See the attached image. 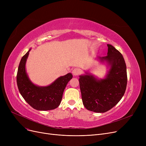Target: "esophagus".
Here are the masks:
<instances>
[{
    "label": "esophagus",
    "instance_id": "34e87169",
    "mask_svg": "<svg viewBox=\"0 0 146 146\" xmlns=\"http://www.w3.org/2000/svg\"><path fill=\"white\" fill-rule=\"evenodd\" d=\"M81 71L79 68H75L72 70V73L74 76H78L80 73Z\"/></svg>",
    "mask_w": 146,
    "mask_h": 146
}]
</instances>
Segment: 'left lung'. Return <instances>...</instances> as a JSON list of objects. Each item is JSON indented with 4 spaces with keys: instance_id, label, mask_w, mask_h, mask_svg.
<instances>
[{
    "instance_id": "left-lung-1",
    "label": "left lung",
    "mask_w": 146,
    "mask_h": 146,
    "mask_svg": "<svg viewBox=\"0 0 146 146\" xmlns=\"http://www.w3.org/2000/svg\"><path fill=\"white\" fill-rule=\"evenodd\" d=\"M107 46V56L99 58L110 67L105 78L98 79L87 73L80 76L79 79L83 105L88 110L95 112H105L115 106L124 96L127 84L123 56L112 45Z\"/></svg>"
}]
</instances>
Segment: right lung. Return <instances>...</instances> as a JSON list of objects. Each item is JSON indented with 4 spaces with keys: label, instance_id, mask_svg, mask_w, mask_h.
I'll use <instances>...</instances> for the list:
<instances>
[{
    "label": "right lung",
    "instance_id": "add662e5",
    "mask_svg": "<svg viewBox=\"0 0 146 146\" xmlns=\"http://www.w3.org/2000/svg\"><path fill=\"white\" fill-rule=\"evenodd\" d=\"M30 50L22 57L19 64L17 82L19 92L25 101L35 110H54L60 105L64 89L67 83L72 79L73 75L70 73L61 76L47 86L34 85L29 80L25 70L26 61Z\"/></svg>",
    "mask_w": 146,
    "mask_h": 146
}]
</instances>
